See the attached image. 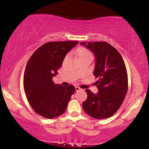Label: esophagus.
Wrapping results in <instances>:
<instances>
[{"mask_svg":"<svg viewBox=\"0 0 149 149\" xmlns=\"http://www.w3.org/2000/svg\"><path fill=\"white\" fill-rule=\"evenodd\" d=\"M75 91H79L81 89L79 87H75Z\"/></svg>","mask_w":149,"mask_h":149,"instance_id":"obj_1","label":"esophagus"}]
</instances>
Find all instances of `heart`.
Wrapping results in <instances>:
<instances>
[{
	"label": "heart",
	"mask_w": 149,
	"mask_h": 149,
	"mask_svg": "<svg viewBox=\"0 0 149 149\" xmlns=\"http://www.w3.org/2000/svg\"><path fill=\"white\" fill-rule=\"evenodd\" d=\"M87 56H92L91 54V52L89 50H87L86 49H84V48H79V49H78V56L82 57Z\"/></svg>",
	"instance_id": "obj_1"
}]
</instances>
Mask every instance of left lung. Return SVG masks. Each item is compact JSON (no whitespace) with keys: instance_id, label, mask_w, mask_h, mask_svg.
Listing matches in <instances>:
<instances>
[{"instance_id":"1","label":"left lung","mask_w":149,"mask_h":149,"mask_svg":"<svg viewBox=\"0 0 149 149\" xmlns=\"http://www.w3.org/2000/svg\"><path fill=\"white\" fill-rule=\"evenodd\" d=\"M80 45L93 52L95 57L93 74L99 77L98 93L89 89L87 100L83 102L85 113L96 119H105L114 115L122 105L127 92V74L119 52L107 42H85Z\"/></svg>"}]
</instances>
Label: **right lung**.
<instances>
[{
  "label": "right lung",
  "mask_w": 149,
  "mask_h": 149,
  "mask_svg": "<svg viewBox=\"0 0 149 149\" xmlns=\"http://www.w3.org/2000/svg\"><path fill=\"white\" fill-rule=\"evenodd\" d=\"M78 41L49 42L37 49L27 63L24 87L33 109L41 116L52 119L65 112L75 87L54 84L64 59Z\"/></svg>",
  "instance_id": "add662e5"
}]
</instances>
